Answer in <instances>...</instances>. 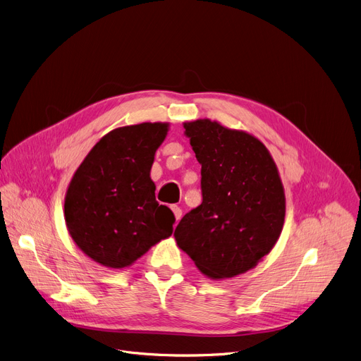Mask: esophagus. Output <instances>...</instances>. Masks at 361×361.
Masks as SVG:
<instances>
[{
  "label": "esophagus",
  "instance_id": "obj_1",
  "mask_svg": "<svg viewBox=\"0 0 361 361\" xmlns=\"http://www.w3.org/2000/svg\"><path fill=\"white\" fill-rule=\"evenodd\" d=\"M172 211H173L176 223H178V221L180 220V217H182V209H180V207H178V205H172Z\"/></svg>",
  "mask_w": 361,
  "mask_h": 361
}]
</instances>
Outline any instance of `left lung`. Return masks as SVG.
Returning <instances> with one entry per match:
<instances>
[{"label": "left lung", "mask_w": 361, "mask_h": 361, "mask_svg": "<svg viewBox=\"0 0 361 361\" xmlns=\"http://www.w3.org/2000/svg\"><path fill=\"white\" fill-rule=\"evenodd\" d=\"M183 126L201 164L202 202L183 216L175 238L207 277L231 279L255 267L279 240L284 188L258 138L209 119Z\"/></svg>", "instance_id": "obj_1"}]
</instances>
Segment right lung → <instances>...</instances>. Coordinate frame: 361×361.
Here are the masks:
<instances>
[{"mask_svg": "<svg viewBox=\"0 0 361 361\" xmlns=\"http://www.w3.org/2000/svg\"><path fill=\"white\" fill-rule=\"evenodd\" d=\"M167 123L144 122L106 134L68 186L66 221L75 245L93 261L125 268L172 235V209L156 201L150 178Z\"/></svg>", "mask_w": 361, "mask_h": 361, "instance_id": "1", "label": "right lung"}]
</instances>
